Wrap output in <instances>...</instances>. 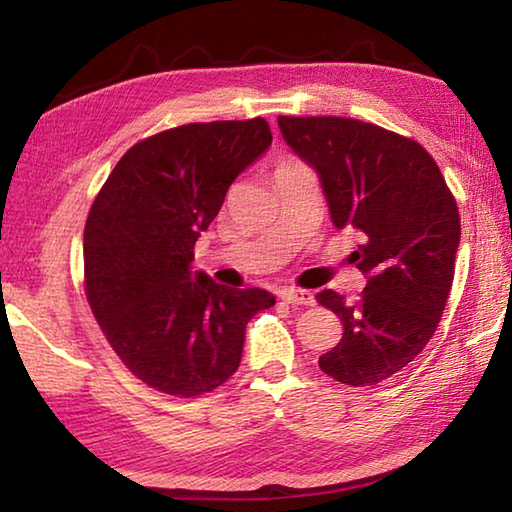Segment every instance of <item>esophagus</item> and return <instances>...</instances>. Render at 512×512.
Returning a JSON list of instances; mask_svg holds the SVG:
<instances>
[{"mask_svg": "<svg viewBox=\"0 0 512 512\" xmlns=\"http://www.w3.org/2000/svg\"><path fill=\"white\" fill-rule=\"evenodd\" d=\"M282 300L291 302V305H302V307H314V305H316L314 293L305 291V289H296V287L284 289V291H282Z\"/></svg>", "mask_w": 512, "mask_h": 512, "instance_id": "1", "label": "esophagus"}]
</instances>
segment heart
<instances>
[{"instance_id": "obj_1", "label": "heart", "mask_w": 512, "mask_h": 512, "mask_svg": "<svg viewBox=\"0 0 512 512\" xmlns=\"http://www.w3.org/2000/svg\"><path fill=\"white\" fill-rule=\"evenodd\" d=\"M298 160L296 158H289V155H282L280 160H277V167H275V171H287V169H293V167H298Z\"/></svg>"}]
</instances>
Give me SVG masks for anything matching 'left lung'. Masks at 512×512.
Segmentation results:
<instances>
[{
	"mask_svg": "<svg viewBox=\"0 0 512 512\" xmlns=\"http://www.w3.org/2000/svg\"><path fill=\"white\" fill-rule=\"evenodd\" d=\"M284 140L318 171L336 228L363 244L350 255L368 277L357 302L325 289L316 300L343 323L318 359L348 386H375L409 366L443 316L454 282L461 216L422 144L345 117H277Z\"/></svg>",
	"mask_w": 512,
	"mask_h": 512,
	"instance_id": "obj_1",
	"label": "left lung"
}]
</instances>
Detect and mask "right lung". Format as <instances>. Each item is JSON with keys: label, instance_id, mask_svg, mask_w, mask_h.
<instances>
[{"label": "right lung", "instance_id": "1", "mask_svg": "<svg viewBox=\"0 0 512 512\" xmlns=\"http://www.w3.org/2000/svg\"><path fill=\"white\" fill-rule=\"evenodd\" d=\"M273 142L268 121L185 124L131 146L83 232L85 296L121 363L155 391L196 397L235 375L264 289L192 275L194 244L225 192Z\"/></svg>", "mask_w": 512, "mask_h": 512}]
</instances>
